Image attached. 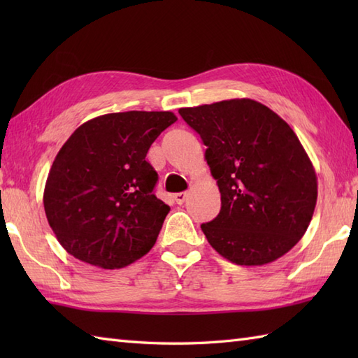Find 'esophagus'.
<instances>
[{"mask_svg":"<svg viewBox=\"0 0 358 358\" xmlns=\"http://www.w3.org/2000/svg\"><path fill=\"white\" fill-rule=\"evenodd\" d=\"M189 196V192H180V194H175V201H177V204H183Z\"/></svg>","mask_w":358,"mask_h":358,"instance_id":"obj_1","label":"esophagus"}]
</instances>
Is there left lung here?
<instances>
[{"label": "left lung", "mask_w": 358, "mask_h": 358, "mask_svg": "<svg viewBox=\"0 0 358 358\" xmlns=\"http://www.w3.org/2000/svg\"><path fill=\"white\" fill-rule=\"evenodd\" d=\"M178 112L206 146L222 194L220 214L201 224L209 245L240 266H263L289 252L317 203L315 169L291 126L250 98Z\"/></svg>", "instance_id": "obj_1"}]
</instances>
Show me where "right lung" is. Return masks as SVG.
<instances>
[{
	"label": "right lung",
	"mask_w": 358,
	"mask_h": 358,
	"mask_svg": "<svg viewBox=\"0 0 358 358\" xmlns=\"http://www.w3.org/2000/svg\"><path fill=\"white\" fill-rule=\"evenodd\" d=\"M172 112L106 113L83 123L53 159L44 186L48 222L67 252L103 269L146 255L171 208L154 195L150 144Z\"/></svg>",
	"instance_id": "add662e5"
}]
</instances>
